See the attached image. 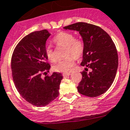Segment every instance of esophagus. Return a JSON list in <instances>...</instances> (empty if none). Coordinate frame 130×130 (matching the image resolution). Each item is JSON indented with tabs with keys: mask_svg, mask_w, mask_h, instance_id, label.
Segmentation results:
<instances>
[{
	"mask_svg": "<svg viewBox=\"0 0 130 130\" xmlns=\"http://www.w3.org/2000/svg\"><path fill=\"white\" fill-rule=\"evenodd\" d=\"M70 75H71V73H64L62 74L63 76H70Z\"/></svg>",
	"mask_w": 130,
	"mask_h": 130,
	"instance_id": "34e87169",
	"label": "esophagus"
}]
</instances>
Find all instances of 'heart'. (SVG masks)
<instances>
[{
    "label": "heart",
    "instance_id": "obj_1",
    "mask_svg": "<svg viewBox=\"0 0 130 130\" xmlns=\"http://www.w3.org/2000/svg\"><path fill=\"white\" fill-rule=\"evenodd\" d=\"M54 41L57 45L67 46V55L72 54L75 57H79L84 52V42L80 39H75L73 34L67 32H60L55 36ZM45 54L50 62L55 61V57L51 46H47L45 48ZM70 55L66 59L58 61L53 67L57 72L68 73L71 70L75 62V58Z\"/></svg>",
    "mask_w": 130,
    "mask_h": 130
}]
</instances>
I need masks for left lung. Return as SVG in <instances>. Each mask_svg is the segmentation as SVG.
<instances>
[{"label": "left lung", "instance_id": "1", "mask_svg": "<svg viewBox=\"0 0 130 130\" xmlns=\"http://www.w3.org/2000/svg\"><path fill=\"white\" fill-rule=\"evenodd\" d=\"M65 30L78 32L84 48L82 66L91 72H82V78L77 87L81 94L97 97L112 86L118 68L116 47L109 35L101 27L85 22H78L64 27Z\"/></svg>", "mask_w": 130, "mask_h": 130}]
</instances>
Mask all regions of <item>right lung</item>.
<instances>
[{
  "instance_id": "add662e5",
  "label": "right lung",
  "mask_w": 130,
  "mask_h": 130,
  "mask_svg": "<svg viewBox=\"0 0 130 130\" xmlns=\"http://www.w3.org/2000/svg\"><path fill=\"white\" fill-rule=\"evenodd\" d=\"M50 35L47 30L28 34L17 44L11 58L12 76L17 91L36 107L46 106L59 96L63 78L57 72L41 77L42 72L50 68L45 54L46 42Z\"/></svg>"
}]
</instances>
